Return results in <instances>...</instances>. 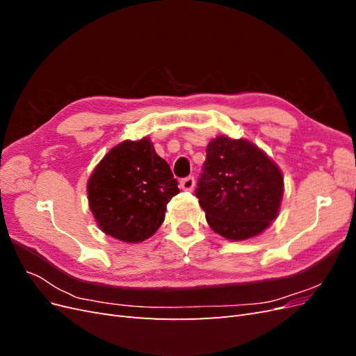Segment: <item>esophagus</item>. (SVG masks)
Listing matches in <instances>:
<instances>
[{
    "label": "esophagus",
    "instance_id": "esophagus-1",
    "mask_svg": "<svg viewBox=\"0 0 356 356\" xmlns=\"http://www.w3.org/2000/svg\"><path fill=\"white\" fill-rule=\"evenodd\" d=\"M179 186H181V188H182V190L191 191L193 188H195V186H196V181H195V178H193V177L182 178V179L179 181Z\"/></svg>",
    "mask_w": 356,
    "mask_h": 356
}]
</instances>
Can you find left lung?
Listing matches in <instances>:
<instances>
[{
	"instance_id": "1",
	"label": "left lung",
	"mask_w": 356,
	"mask_h": 356,
	"mask_svg": "<svg viewBox=\"0 0 356 356\" xmlns=\"http://www.w3.org/2000/svg\"><path fill=\"white\" fill-rule=\"evenodd\" d=\"M282 172L246 139L221 135L208 144L196 197L211 229L230 241L264 232L277 217Z\"/></svg>"
}]
</instances>
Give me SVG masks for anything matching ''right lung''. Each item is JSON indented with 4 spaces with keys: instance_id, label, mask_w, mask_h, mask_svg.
Instances as JSON below:
<instances>
[{
    "instance_id": "1",
    "label": "right lung",
    "mask_w": 356,
    "mask_h": 356,
    "mask_svg": "<svg viewBox=\"0 0 356 356\" xmlns=\"http://www.w3.org/2000/svg\"><path fill=\"white\" fill-rule=\"evenodd\" d=\"M178 193V181L149 138L115 145L88 182L89 207L99 229L127 243L153 236Z\"/></svg>"
}]
</instances>
